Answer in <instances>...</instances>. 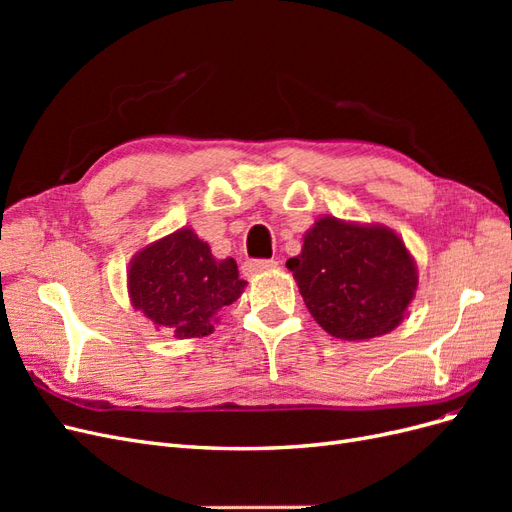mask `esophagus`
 <instances>
[{"label":"esophagus","instance_id":"obj_1","mask_svg":"<svg viewBox=\"0 0 512 512\" xmlns=\"http://www.w3.org/2000/svg\"><path fill=\"white\" fill-rule=\"evenodd\" d=\"M277 267V260H247L245 271L247 273H267Z\"/></svg>","mask_w":512,"mask_h":512}]
</instances>
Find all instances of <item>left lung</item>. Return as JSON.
I'll list each match as a JSON object with an SVG mask.
<instances>
[{"mask_svg": "<svg viewBox=\"0 0 512 512\" xmlns=\"http://www.w3.org/2000/svg\"><path fill=\"white\" fill-rule=\"evenodd\" d=\"M309 314L337 339L365 342L399 327L418 288L416 262L395 230L333 215L305 232L286 262Z\"/></svg>", "mask_w": 512, "mask_h": 512, "instance_id": "obj_1", "label": "left lung"}]
</instances>
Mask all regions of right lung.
Here are the masks:
<instances>
[{"label": "right lung", "mask_w": 512, "mask_h": 512, "mask_svg": "<svg viewBox=\"0 0 512 512\" xmlns=\"http://www.w3.org/2000/svg\"><path fill=\"white\" fill-rule=\"evenodd\" d=\"M245 284L235 258H215L192 228L145 245L128 267L134 309L177 339L213 333L222 307L235 303Z\"/></svg>", "instance_id": "obj_1"}]
</instances>
